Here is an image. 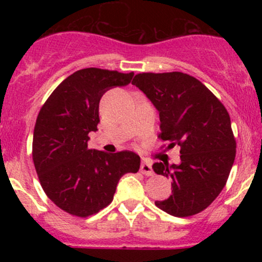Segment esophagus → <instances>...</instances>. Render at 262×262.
Segmentation results:
<instances>
[{"label":"esophagus","instance_id":"1","mask_svg":"<svg viewBox=\"0 0 262 262\" xmlns=\"http://www.w3.org/2000/svg\"><path fill=\"white\" fill-rule=\"evenodd\" d=\"M140 172L145 176H152L154 175V171H152L151 162L144 160L140 165Z\"/></svg>","mask_w":262,"mask_h":262}]
</instances>
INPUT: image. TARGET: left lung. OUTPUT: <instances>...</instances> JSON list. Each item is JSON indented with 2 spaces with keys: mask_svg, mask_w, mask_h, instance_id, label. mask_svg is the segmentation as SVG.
I'll return each mask as SVG.
<instances>
[{
  "mask_svg": "<svg viewBox=\"0 0 262 262\" xmlns=\"http://www.w3.org/2000/svg\"><path fill=\"white\" fill-rule=\"evenodd\" d=\"M132 85L159 111V139L181 148L180 165H152L155 173L172 180V194L156 207L175 217L202 212L224 188L235 159L229 113L200 80L179 71L138 74Z\"/></svg>",
  "mask_w": 262,
  "mask_h": 262,
  "instance_id": "obj_1",
  "label": "left lung"
}]
</instances>
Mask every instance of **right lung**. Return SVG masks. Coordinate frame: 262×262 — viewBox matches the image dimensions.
Segmentation results:
<instances>
[{
  "instance_id": "1",
  "label": "right lung",
  "mask_w": 262,
  "mask_h": 262,
  "mask_svg": "<svg viewBox=\"0 0 262 262\" xmlns=\"http://www.w3.org/2000/svg\"><path fill=\"white\" fill-rule=\"evenodd\" d=\"M134 73L87 68L62 81L41 106L33 134L32 156L39 182L54 204L69 214L86 218L113 201L117 183L138 172L140 158L133 151L107 154L89 149L90 132L100 123L103 93L125 86Z\"/></svg>"
}]
</instances>
